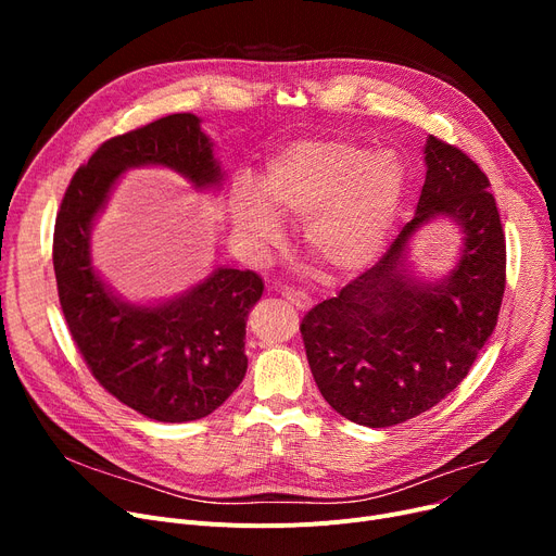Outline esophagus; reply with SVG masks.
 I'll use <instances>...</instances> for the list:
<instances>
[{
  "label": "esophagus",
  "mask_w": 556,
  "mask_h": 556,
  "mask_svg": "<svg viewBox=\"0 0 556 556\" xmlns=\"http://www.w3.org/2000/svg\"><path fill=\"white\" fill-rule=\"evenodd\" d=\"M281 295L293 304L295 308H300V311H304V308H308L311 306V298L306 295V293H302V290H295V288H283L281 290Z\"/></svg>",
  "instance_id": "esophagus-1"
}]
</instances>
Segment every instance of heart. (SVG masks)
I'll list each match as a JSON object with an SVG mask.
<instances>
[{"mask_svg": "<svg viewBox=\"0 0 556 556\" xmlns=\"http://www.w3.org/2000/svg\"><path fill=\"white\" fill-rule=\"evenodd\" d=\"M407 189L394 151L349 139H298L263 168L258 182L231 189L229 218L239 233L268 248L283 233L279 218L304 220L306 250L336 277H354L383 254Z\"/></svg>", "mask_w": 556, "mask_h": 556, "instance_id": "obj_1", "label": "heart"}]
</instances>
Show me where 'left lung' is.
Instances as JSON below:
<instances>
[{"label":"left lung","instance_id":"obj_1","mask_svg":"<svg viewBox=\"0 0 556 556\" xmlns=\"http://www.w3.org/2000/svg\"><path fill=\"white\" fill-rule=\"evenodd\" d=\"M426 182L415 218L374 268L302 319L315 383L344 419L386 428L446 399L469 374L498 323L505 293V233L489 178L459 149L428 137ZM448 219L463 233L454 270L419 278L416 233Z\"/></svg>","mask_w":556,"mask_h":556}]
</instances>
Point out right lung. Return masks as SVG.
Here are the masks:
<instances>
[{
  "instance_id": "add662e5",
  "label": "right lung",
  "mask_w": 556,
  "mask_h": 556,
  "mask_svg": "<svg viewBox=\"0 0 556 556\" xmlns=\"http://www.w3.org/2000/svg\"><path fill=\"white\" fill-rule=\"evenodd\" d=\"M164 166L193 189H220L214 141L191 112L112 137L80 166L53 229V270L70 333L97 381L139 415L182 424L212 415L248 369L245 323L261 300L252 270L216 266L157 304L122 300L92 263V227L122 173Z\"/></svg>"
}]
</instances>
